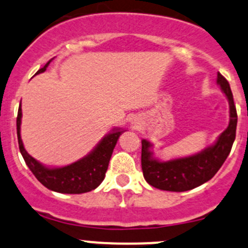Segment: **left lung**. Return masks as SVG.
<instances>
[{"label": "left lung", "mask_w": 248, "mask_h": 248, "mask_svg": "<svg viewBox=\"0 0 248 248\" xmlns=\"http://www.w3.org/2000/svg\"><path fill=\"white\" fill-rule=\"evenodd\" d=\"M217 84L229 101L231 120L226 131L212 146L193 156L159 162L152 157L147 140H141V169L145 180L152 187L163 191L185 192L201 186L215 176L231 152L236 134L237 114L228 80L217 74Z\"/></svg>", "instance_id": "8db88e82"}]
</instances>
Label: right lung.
<instances>
[{"label": "right lung", "mask_w": 248, "mask_h": 248, "mask_svg": "<svg viewBox=\"0 0 248 248\" xmlns=\"http://www.w3.org/2000/svg\"><path fill=\"white\" fill-rule=\"evenodd\" d=\"M50 62L51 60L36 74L43 73ZM20 124H21V108L19 107L16 117L17 142H19L20 152L30 170L33 172L37 180L46 188L59 192V193L68 194L85 193V192L97 188L101 185V182L106 177L110 157L114 151L117 139L124 132L120 129H114L111 133L104 137L91 154L80 161L62 167V168H46L26 152L21 137H20Z\"/></svg>", "instance_id": "1"}]
</instances>
